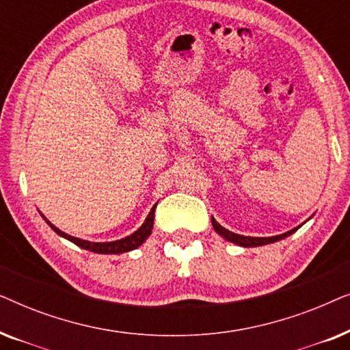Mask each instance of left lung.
I'll return each instance as SVG.
<instances>
[{
  "mask_svg": "<svg viewBox=\"0 0 350 350\" xmlns=\"http://www.w3.org/2000/svg\"><path fill=\"white\" fill-rule=\"evenodd\" d=\"M212 224H213L215 231H217L223 239H226V241L236 243V245H241V247H260V245H266V243H272V242L282 241V239L291 236V234H293L295 231H298V229H299V226L298 228H293L288 232H284V234H280V236H272V237H248V236H241V234H234L231 231H228V229L223 228L221 224H219L213 217H212Z\"/></svg>",
  "mask_w": 350,
  "mask_h": 350,
  "instance_id": "8db88e82",
  "label": "left lung"
}]
</instances>
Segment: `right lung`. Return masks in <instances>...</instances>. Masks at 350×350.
Segmentation results:
<instances>
[{"label": "right lung", "mask_w": 350, "mask_h": 350, "mask_svg": "<svg viewBox=\"0 0 350 350\" xmlns=\"http://www.w3.org/2000/svg\"><path fill=\"white\" fill-rule=\"evenodd\" d=\"M154 210H156V205L151 208V212L146 217L145 223H143L135 232L131 234V236L124 237V239H119V241H114V242H89V241H83V239L68 236V234L60 231L59 228H55L51 221H47V218L44 217V215H41V217L46 219V223L49 224V226L54 229L59 236L68 239V241L73 242L75 245L84 248V250L94 252V253H103V255H109V253L113 255L114 253V255H116V253H126V252L135 250V248L140 247L142 243L145 242L148 237H150V234L152 231V223H154Z\"/></svg>", "instance_id": "obj_1"}]
</instances>
